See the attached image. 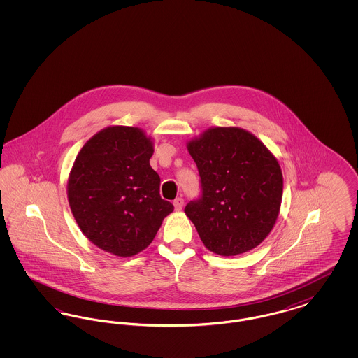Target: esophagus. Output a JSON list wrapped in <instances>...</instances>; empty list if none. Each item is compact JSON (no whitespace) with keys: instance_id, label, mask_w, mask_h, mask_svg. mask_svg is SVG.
Segmentation results:
<instances>
[{"instance_id":"obj_1","label":"esophagus","mask_w":358,"mask_h":358,"mask_svg":"<svg viewBox=\"0 0 358 358\" xmlns=\"http://www.w3.org/2000/svg\"><path fill=\"white\" fill-rule=\"evenodd\" d=\"M173 204H174L176 210H181V209H182V206H184V199H181V197H177V199L173 201Z\"/></svg>"}]
</instances>
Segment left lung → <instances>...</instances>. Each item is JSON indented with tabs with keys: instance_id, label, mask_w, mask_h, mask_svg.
I'll return each mask as SVG.
<instances>
[{
	"instance_id": "1",
	"label": "left lung",
	"mask_w": 358,
	"mask_h": 358,
	"mask_svg": "<svg viewBox=\"0 0 358 358\" xmlns=\"http://www.w3.org/2000/svg\"><path fill=\"white\" fill-rule=\"evenodd\" d=\"M201 178V196L185 206L205 247L222 256L244 254L276 222L283 176L278 159L240 127H212L187 143Z\"/></svg>"
}]
</instances>
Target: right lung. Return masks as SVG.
Instances as JSON below:
<instances>
[{
	"label": "right lung",
	"mask_w": 358,
	"mask_h": 358,
	"mask_svg": "<svg viewBox=\"0 0 358 358\" xmlns=\"http://www.w3.org/2000/svg\"><path fill=\"white\" fill-rule=\"evenodd\" d=\"M153 142L138 127L110 126L85 142L69 173L67 196L85 238L120 257L145 250L174 206L159 196Z\"/></svg>",
	"instance_id": "right-lung-1"
}]
</instances>
